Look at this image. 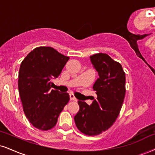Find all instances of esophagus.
Masks as SVG:
<instances>
[{
	"instance_id": "1",
	"label": "esophagus",
	"mask_w": 155,
	"mask_h": 155,
	"mask_svg": "<svg viewBox=\"0 0 155 155\" xmlns=\"http://www.w3.org/2000/svg\"><path fill=\"white\" fill-rule=\"evenodd\" d=\"M70 100H71V101H78L77 98H76L75 97H74V94H72V93H70Z\"/></svg>"
}]
</instances>
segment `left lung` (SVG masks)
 I'll return each mask as SVG.
<instances>
[{"label": "left lung", "instance_id": "obj_1", "mask_svg": "<svg viewBox=\"0 0 155 155\" xmlns=\"http://www.w3.org/2000/svg\"><path fill=\"white\" fill-rule=\"evenodd\" d=\"M90 59L99 76L93 87L97 98L90 106L78 101L80 110L74 119L82 133L95 136L108 130L117 118L125 97L126 78L121 64L108 54L98 53Z\"/></svg>", "mask_w": 155, "mask_h": 155}]
</instances>
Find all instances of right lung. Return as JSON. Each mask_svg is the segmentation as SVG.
Returning <instances> with one entry per match:
<instances>
[{"mask_svg":"<svg viewBox=\"0 0 155 155\" xmlns=\"http://www.w3.org/2000/svg\"><path fill=\"white\" fill-rule=\"evenodd\" d=\"M69 57L49 47L33 49L21 64L18 87L23 109L34 127L47 131L56 125L70 100L68 93L51 90Z\"/></svg>","mask_w":155,"mask_h":155,"instance_id":"add662e5","label":"right lung"}]
</instances>
